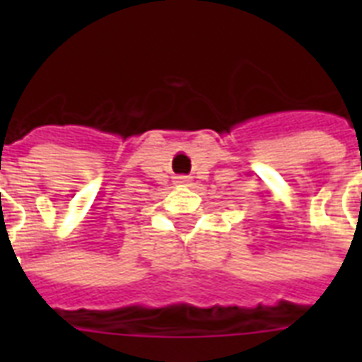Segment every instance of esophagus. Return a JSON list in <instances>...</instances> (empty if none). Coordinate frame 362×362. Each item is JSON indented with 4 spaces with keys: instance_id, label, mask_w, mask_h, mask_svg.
I'll list each match as a JSON object with an SVG mask.
<instances>
[{
    "instance_id": "obj_1",
    "label": "esophagus",
    "mask_w": 362,
    "mask_h": 362,
    "mask_svg": "<svg viewBox=\"0 0 362 362\" xmlns=\"http://www.w3.org/2000/svg\"><path fill=\"white\" fill-rule=\"evenodd\" d=\"M176 182H178V184H184V186H186V184H189V176H178V178H176Z\"/></svg>"
}]
</instances>
